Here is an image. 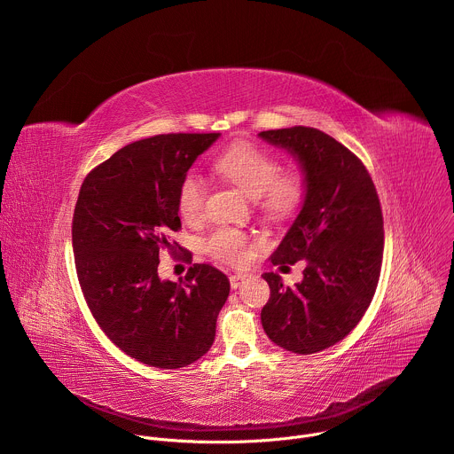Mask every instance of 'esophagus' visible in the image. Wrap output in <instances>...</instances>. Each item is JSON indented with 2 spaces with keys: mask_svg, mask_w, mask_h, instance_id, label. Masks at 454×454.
Segmentation results:
<instances>
[{
  "mask_svg": "<svg viewBox=\"0 0 454 454\" xmlns=\"http://www.w3.org/2000/svg\"><path fill=\"white\" fill-rule=\"evenodd\" d=\"M244 278H246L244 273H233V275H230V286H231V289L240 287V284L244 282Z\"/></svg>",
  "mask_w": 454,
  "mask_h": 454,
  "instance_id": "obj_1",
  "label": "esophagus"
}]
</instances>
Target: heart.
Here are the masks:
<instances>
[{"instance_id": "b5f03b06", "label": "heart", "mask_w": 454, "mask_h": 454, "mask_svg": "<svg viewBox=\"0 0 454 454\" xmlns=\"http://www.w3.org/2000/svg\"><path fill=\"white\" fill-rule=\"evenodd\" d=\"M214 170L253 198L254 207L270 217L293 214L305 196L301 172L294 168L282 170L275 154L246 142L233 144L217 154ZM205 201L207 184L203 177L186 174L176 196L179 215L188 223L200 221L205 212ZM205 249L215 261L231 266H244L251 261L249 239L237 228H217L207 239Z\"/></svg>"}]
</instances>
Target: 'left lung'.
I'll return each mask as SVG.
<instances>
[{
    "mask_svg": "<svg viewBox=\"0 0 454 454\" xmlns=\"http://www.w3.org/2000/svg\"><path fill=\"white\" fill-rule=\"evenodd\" d=\"M301 167L305 200L271 254L273 266L303 261V280L284 286L264 273L271 296L261 312L268 338L294 354L325 350L348 336L364 316L380 275L382 212L363 161L314 127L258 133Z\"/></svg>",
    "mask_w": 454,
    "mask_h": 454,
    "instance_id": "obj_1",
    "label": "left lung"
}]
</instances>
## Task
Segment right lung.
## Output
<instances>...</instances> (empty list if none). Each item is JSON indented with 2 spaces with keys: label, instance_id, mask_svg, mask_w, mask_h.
I'll return each mask as SVG.
<instances>
[{
  "label": "right lung",
  "instance_id": "right-lung-1",
  "mask_svg": "<svg viewBox=\"0 0 454 454\" xmlns=\"http://www.w3.org/2000/svg\"><path fill=\"white\" fill-rule=\"evenodd\" d=\"M221 135L177 133L116 151L84 179L72 240L86 303L104 334L127 356L181 368L203 357L230 294V280L210 264H193L184 282L158 277L160 251L181 228L177 186L192 163ZM186 262L192 253L183 251Z\"/></svg>",
  "mask_w": 454,
  "mask_h": 454
}]
</instances>
